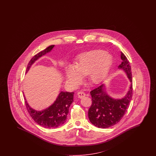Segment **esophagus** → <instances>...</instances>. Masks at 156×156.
<instances>
[{
    "label": "esophagus",
    "mask_w": 156,
    "mask_h": 156,
    "mask_svg": "<svg viewBox=\"0 0 156 156\" xmlns=\"http://www.w3.org/2000/svg\"><path fill=\"white\" fill-rule=\"evenodd\" d=\"M77 95H78V98H83V97H85V96H86V94H85L84 92H83V91H79L78 93H77Z\"/></svg>",
    "instance_id": "1"
}]
</instances>
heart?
Here are the masks:
<instances>
[{
  "label": "heart",
  "instance_id": "b5f03b06",
  "mask_svg": "<svg viewBox=\"0 0 156 156\" xmlns=\"http://www.w3.org/2000/svg\"><path fill=\"white\" fill-rule=\"evenodd\" d=\"M113 63V58L102 50H94L80 54L74 66L65 67L66 79L73 87H76L87 75L90 82L98 84L105 78Z\"/></svg>",
  "mask_w": 156,
  "mask_h": 156
}]
</instances>
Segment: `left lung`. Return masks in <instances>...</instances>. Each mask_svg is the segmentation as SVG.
<instances>
[{"instance_id":"left-lung-1","label":"left lung","mask_w":156,"mask_h":156,"mask_svg":"<svg viewBox=\"0 0 156 156\" xmlns=\"http://www.w3.org/2000/svg\"><path fill=\"white\" fill-rule=\"evenodd\" d=\"M122 62L118 67L128 76L130 85L126 95L121 98H114L106 91V86L102 84L91 90L92 104L88 111L90 122L96 127L108 128L117 124L126 112L132 98V76L131 67L127 58L121 52Z\"/></svg>"}]
</instances>
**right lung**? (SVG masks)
I'll return each mask as SVG.
<instances>
[{
    "label": "right lung",
    "mask_w": 156,
    "mask_h": 156,
    "mask_svg": "<svg viewBox=\"0 0 156 156\" xmlns=\"http://www.w3.org/2000/svg\"><path fill=\"white\" fill-rule=\"evenodd\" d=\"M54 46L55 45L50 46L34 56L28 63L26 73L36 61L51 52ZM74 94V92L61 91L53 104L42 110H37L32 108L23 95L27 110L34 121L44 128H55L61 126L66 122L69 108L73 102Z\"/></svg>",
    "instance_id": "add662e5"
}]
</instances>
